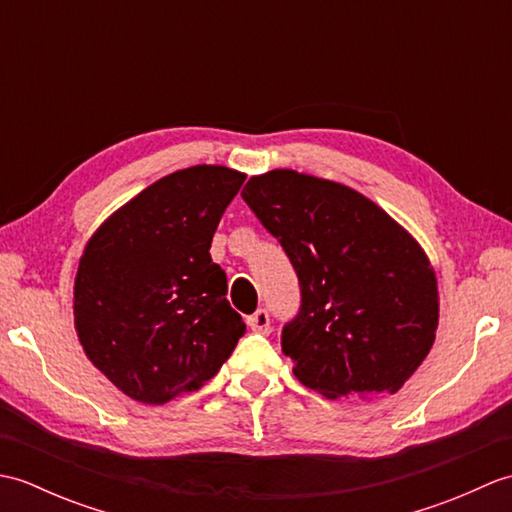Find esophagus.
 I'll return each instance as SVG.
<instances>
[{"label": "esophagus", "mask_w": 512, "mask_h": 512, "mask_svg": "<svg viewBox=\"0 0 512 512\" xmlns=\"http://www.w3.org/2000/svg\"><path fill=\"white\" fill-rule=\"evenodd\" d=\"M246 325L253 332H259V334H268L270 332V317L268 312L264 308H259L255 314H250V317H246Z\"/></svg>", "instance_id": "esophagus-1"}]
</instances>
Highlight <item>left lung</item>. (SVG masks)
I'll use <instances>...</instances> for the list:
<instances>
[{
  "instance_id": "left-lung-1",
  "label": "left lung",
  "mask_w": 512,
  "mask_h": 512,
  "mask_svg": "<svg viewBox=\"0 0 512 512\" xmlns=\"http://www.w3.org/2000/svg\"><path fill=\"white\" fill-rule=\"evenodd\" d=\"M244 202L290 257L301 308L281 350L325 398L385 396L407 383L438 330V281L422 246L345 184L275 169Z\"/></svg>"
}]
</instances>
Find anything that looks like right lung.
I'll list each match as a JSON object with an SVG mask.
<instances>
[{
	"mask_svg": "<svg viewBox=\"0 0 512 512\" xmlns=\"http://www.w3.org/2000/svg\"><path fill=\"white\" fill-rule=\"evenodd\" d=\"M244 180L222 165L173 171L114 211L85 246L76 336L125 396L165 405L202 387L246 332L209 253Z\"/></svg>",
	"mask_w": 512,
	"mask_h": 512,
	"instance_id": "1",
	"label": "right lung"
}]
</instances>
